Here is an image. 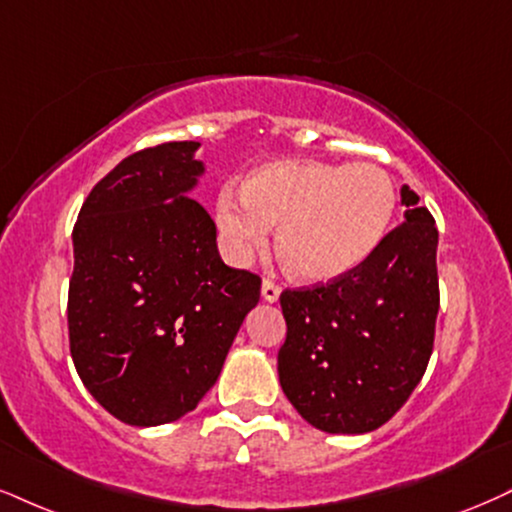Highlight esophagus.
Here are the masks:
<instances>
[{"mask_svg":"<svg viewBox=\"0 0 512 512\" xmlns=\"http://www.w3.org/2000/svg\"><path fill=\"white\" fill-rule=\"evenodd\" d=\"M280 292H282V289L277 287L275 282L263 280V285H261V296H263V301H268V304H275V301L280 299Z\"/></svg>","mask_w":512,"mask_h":512,"instance_id":"obj_1","label":"esophagus"}]
</instances>
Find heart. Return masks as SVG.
I'll return each instance as SVG.
<instances>
[{"label": "heart", "mask_w": 512, "mask_h": 512, "mask_svg": "<svg viewBox=\"0 0 512 512\" xmlns=\"http://www.w3.org/2000/svg\"><path fill=\"white\" fill-rule=\"evenodd\" d=\"M239 192L218 199L220 235L244 261L280 223L277 251L289 273L327 282L358 268L387 235L396 211L394 182L372 163L275 161L251 170Z\"/></svg>", "instance_id": "obj_1"}]
</instances>
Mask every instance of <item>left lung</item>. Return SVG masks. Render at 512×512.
<instances>
[{"label": "left lung", "mask_w": 512, "mask_h": 512, "mask_svg": "<svg viewBox=\"0 0 512 512\" xmlns=\"http://www.w3.org/2000/svg\"><path fill=\"white\" fill-rule=\"evenodd\" d=\"M418 201L403 185V223L361 266L280 296L287 323L280 387L315 430H377L425 375L439 313V232Z\"/></svg>", "instance_id": "1"}]
</instances>
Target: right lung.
<instances>
[{
  "mask_svg": "<svg viewBox=\"0 0 512 512\" xmlns=\"http://www.w3.org/2000/svg\"><path fill=\"white\" fill-rule=\"evenodd\" d=\"M199 142L128 156L99 180L73 227L71 356L85 389L132 427L180 420L218 380L258 275L225 266L216 223L189 194Z\"/></svg>",
  "mask_w": 512,
  "mask_h": 512,
  "instance_id": "1",
  "label": "right lung"
}]
</instances>
